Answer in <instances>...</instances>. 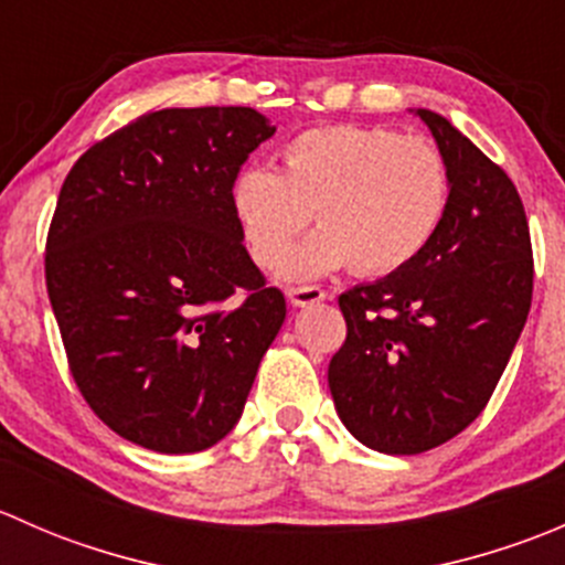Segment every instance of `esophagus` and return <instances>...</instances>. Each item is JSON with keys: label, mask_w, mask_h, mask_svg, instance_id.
I'll use <instances>...</instances> for the list:
<instances>
[{"label": "esophagus", "mask_w": 565, "mask_h": 565, "mask_svg": "<svg viewBox=\"0 0 565 565\" xmlns=\"http://www.w3.org/2000/svg\"><path fill=\"white\" fill-rule=\"evenodd\" d=\"M287 298H289V303L298 306V309H306V306L322 303L324 292L319 287H289Z\"/></svg>", "instance_id": "1"}]
</instances>
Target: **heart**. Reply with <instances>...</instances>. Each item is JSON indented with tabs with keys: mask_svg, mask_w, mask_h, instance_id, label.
Returning <instances> with one entry per match:
<instances>
[{
	"mask_svg": "<svg viewBox=\"0 0 565 565\" xmlns=\"http://www.w3.org/2000/svg\"><path fill=\"white\" fill-rule=\"evenodd\" d=\"M448 193V163L426 136L324 125L281 147L278 172L243 169L232 182V213L250 259L270 270L284 258V278H315L347 265L383 276L429 246ZM309 209L320 230L288 255Z\"/></svg>",
	"mask_w": 565,
	"mask_h": 565,
	"instance_id": "b5f03b06",
	"label": "heart"
}]
</instances>
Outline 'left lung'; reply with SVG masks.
I'll list each match as a JSON object with an SVG mask.
<instances>
[{
	"label": "left lung",
	"mask_w": 565,
	"mask_h": 565,
	"mask_svg": "<svg viewBox=\"0 0 565 565\" xmlns=\"http://www.w3.org/2000/svg\"><path fill=\"white\" fill-rule=\"evenodd\" d=\"M413 114L448 163L446 215L409 265L341 295L347 341L328 366L341 424L380 454L429 451L478 418L533 298L514 182L446 117Z\"/></svg>",
	"instance_id": "8db88e82"
}]
</instances>
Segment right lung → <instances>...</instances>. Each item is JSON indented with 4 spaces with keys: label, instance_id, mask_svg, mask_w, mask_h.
Segmentation results:
<instances>
[{
    "label": "right lung",
    "instance_id": "1",
    "mask_svg": "<svg viewBox=\"0 0 565 565\" xmlns=\"http://www.w3.org/2000/svg\"><path fill=\"white\" fill-rule=\"evenodd\" d=\"M273 134L248 106L161 108L89 147L62 182L51 309L82 396L136 446L224 440L281 330L284 295L232 213V182Z\"/></svg>",
    "mask_w": 565,
    "mask_h": 565
}]
</instances>
